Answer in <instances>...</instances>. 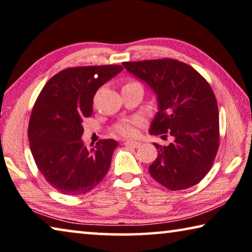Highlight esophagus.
<instances>
[{"mask_svg": "<svg viewBox=\"0 0 252 252\" xmlns=\"http://www.w3.org/2000/svg\"><path fill=\"white\" fill-rule=\"evenodd\" d=\"M140 145H141V143L138 142V141H130V140H127V141L125 142V146L131 147V148H139V147H140Z\"/></svg>", "mask_w": 252, "mask_h": 252, "instance_id": "1", "label": "esophagus"}]
</instances>
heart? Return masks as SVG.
<instances>
[{"mask_svg": "<svg viewBox=\"0 0 252 252\" xmlns=\"http://www.w3.org/2000/svg\"><path fill=\"white\" fill-rule=\"evenodd\" d=\"M132 84H137L135 82H129L126 84L127 85H132ZM135 123L137 121H131V120H126V121L120 122L119 125L115 126V130L118 131L120 134L125 135V137H132L135 134Z\"/></svg>", "mask_w": 252, "mask_h": 252, "instance_id": "heart-1", "label": "heart"}]
</instances>
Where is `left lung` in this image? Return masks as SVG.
<instances>
[{"label": "left lung", "instance_id": "1", "mask_svg": "<svg viewBox=\"0 0 252 252\" xmlns=\"http://www.w3.org/2000/svg\"><path fill=\"white\" fill-rule=\"evenodd\" d=\"M157 96L150 134L168 133V146L154 143L158 157L149 173L170 190L189 189L205 177L219 148V109L211 86L193 67L175 59L123 63ZM166 137V135H165Z\"/></svg>", "mask_w": 252, "mask_h": 252}]
</instances>
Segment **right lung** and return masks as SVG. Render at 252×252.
<instances>
[{
    "label": "right lung",
    "mask_w": 252,
    "mask_h": 252,
    "mask_svg": "<svg viewBox=\"0 0 252 252\" xmlns=\"http://www.w3.org/2000/svg\"><path fill=\"white\" fill-rule=\"evenodd\" d=\"M122 69L119 65L67 68L40 92L28 130L30 149L42 176L63 194H86L110 168L118 142L104 139L87 149L82 122L92 115L96 91Z\"/></svg>",
    "instance_id": "obj_1"
}]
</instances>
